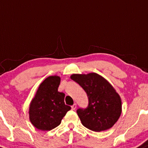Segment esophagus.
Listing matches in <instances>:
<instances>
[{"mask_svg": "<svg viewBox=\"0 0 148 148\" xmlns=\"http://www.w3.org/2000/svg\"><path fill=\"white\" fill-rule=\"evenodd\" d=\"M71 107V110H76V108H77V104H76V103H74V104H73Z\"/></svg>", "mask_w": 148, "mask_h": 148, "instance_id": "34e87169", "label": "esophagus"}]
</instances>
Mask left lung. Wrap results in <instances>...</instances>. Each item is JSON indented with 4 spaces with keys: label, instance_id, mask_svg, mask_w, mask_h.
<instances>
[{
    "label": "left lung",
    "instance_id": "1",
    "mask_svg": "<svg viewBox=\"0 0 148 148\" xmlns=\"http://www.w3.org/2000/svg\"><path fill=\"white\" fill-rule=\"evenodd\" d=\"M71 79L88 95V107L77 110L82 125L98 132L112 128L121 116L122 104L121 97L111 84L96 73L74 74Z\"/></svg>",
    "mask_w": 148,
    "mask_h": 148
}]
</instances>
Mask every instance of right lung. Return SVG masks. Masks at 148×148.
<instances>
[{
    "label": "right lung",
    "mask_w": 148,
    "mask_h": 148,
    "mask_svg": "<svg viewBox=\"0 0 148 148\" xmlns=\"http://www.w3.org/2000/svg\"><path fill=\"white\" fill-rule=\"evenodd\" d=\"M58 76H50L41 83L29 107V118L36 128L50 131L58 126L71 107L64 103L65 94L58 91Z\"/></svg>",
    "instance_id": "right-lung-1"
}]
</instances>
